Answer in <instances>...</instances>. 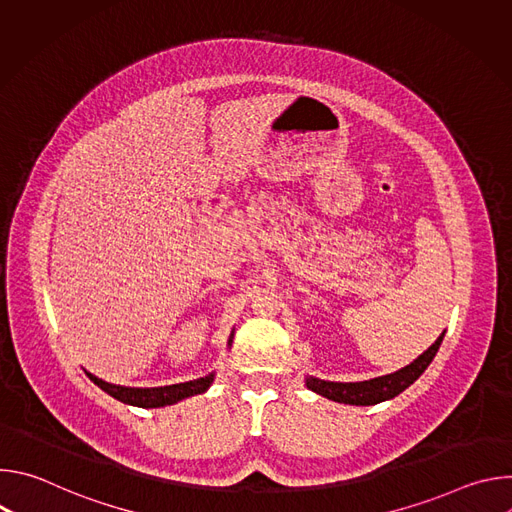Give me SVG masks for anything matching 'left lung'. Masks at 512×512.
Returning a JSON list of instances; mask_svg holds the SVG:
<instances>
[{
    "mask_svg": "<svg viewBox=\"0 0 512 512\" xmlns=\"http://www.w3.org/2000/svg\"><path fill=\"white\" fill-rule=\"evenodd\" d=\"M444 334L446 332H442L440 338H437L423 354H419L411 364H407V367L391 375H383L369 381H358V383H334V381H324L316 377H306V387L330 401L344 403V405L367 407V405L389 401L399 393H403L409 385H413L425 373L433 356L437 354V350H440Z\"/></svg>",
    "mask_w": 512,
    "mask_h": 512,
    "instance_id": "left-lung-1",
    "label": "left lung"
}]
</instances>
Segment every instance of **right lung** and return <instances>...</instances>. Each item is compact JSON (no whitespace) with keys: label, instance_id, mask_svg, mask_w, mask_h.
I'll return each instance as SVG.
<instances>
[{"label":"right lung","instance_id":"add662e5","mask_svg":"<svg viewBox=\"0 0 512 512\" xmlns=\"http://www.w3.org/2000/svg\"><path fill=\"white\" fill-rule=\"evenodd\" d=\"M233 332L229 336V344H233ZM87 373V371H85ZM87 377L101 387L107 395H111L113 399L125 403V405H133V407H143V409H156V407H166V405H174L182 399L206 393L210 389V385L214 383V373H208L206 377L194 379V381H186V383H178V385H166V387H123V385H113L107 383L91 373H87Z\"/></svg>","mask_w":512,"mask_h":512}]
</instances>
